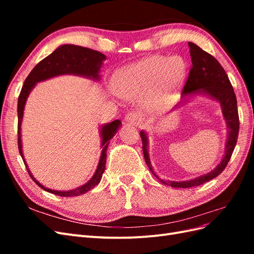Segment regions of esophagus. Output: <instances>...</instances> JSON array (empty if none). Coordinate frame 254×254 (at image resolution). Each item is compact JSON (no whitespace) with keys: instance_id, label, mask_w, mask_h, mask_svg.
<instances>
[{"instance_id":"obj_1","label":"esophagus","mask_w":254,"mask_h":254,"mask_svg":"<svg viewBox=\"0 0 254 254\" xmlns=\"http://www.w3.org/2000/svg\"><path fill=\"white\" fill-rule=\"evenodd\" d=\"M142 119V115L137 112H130L126 115L125 121L129 124H136V123H139Z\"/></svg>"}]
</instances>
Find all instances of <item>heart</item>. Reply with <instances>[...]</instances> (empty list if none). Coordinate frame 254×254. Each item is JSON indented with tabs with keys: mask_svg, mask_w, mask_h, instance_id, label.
Wrapping results in <instances>:
<instances>
[{
	"mask_svg": "<svg viewBox=\"0 0 254 254\" xmlns=\"http://www.w3.org/2000/svg\"><path fill=\"white\" fill-rule=\"evenodd\" d=\"M187 74V64L181 57L150 56L122 68L115 83L119 93L133 97L149 88V103L161 105L170 99L180 87Z\"/></svg>",
	"mask_w": 254,
	"mask_h": 254,
	"instance_id": "1",
	"label": "heart"
}]
</instances>
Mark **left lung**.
Listing matches in <instances>:
<instances>
[{
  "instance_id": "8db88e82",
  "label": "left lung",
  "mask_w": 254,
  "mask_h": 254,
  "mask_svg": "<svg viewBox=\"0 0 254 254\" xmlns=\"http://www.w3.org/2000/svg\"><path fill=\"white\" fill-rule=\"evenodd\" d=\"M190 53L191 57V66L189 73V77L182 91V97L193 94H207L217 101L220 106L222 114L227 122L228 127V140L226 144L225 155L221 162L210 173L203 176H199L195 179L187 181H163L161 182L167 184L172 188L188 189L191 187H198L214 178H216L226 168L228 162L231 159L232 152L237 142L238 130H240V119H238L237 102L234 90L231 82L229 80L228 75L224 67L220 65L218 61L215 59L211 54L206 53L193 42H189ZM143 143V153L145 162L149 167L151 173L157 177L149 161L147 151V135L144 131L140 132ZM159 178V177H157Z\"/></svg>"
}]
</instances>
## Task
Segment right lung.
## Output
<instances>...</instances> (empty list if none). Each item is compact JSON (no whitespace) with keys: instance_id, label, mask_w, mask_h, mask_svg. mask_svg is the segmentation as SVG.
I'll list each match as a JSON object with an SVG mask.
<instances>
[{"instance_id":"1","label":"right lung","mask_w":254,"mask_h":254,"mask_svg":"<svg viewBox=\"0 0 254 254\" xmlns=\"http://www.w3.org/2000/svg\"><path fill=\"white\" fill-rule=\"evenodd\" d=\"M106 59V56L104 54L99 53L97 51L91 50L88 48L78 47V45L73 44H64L54 51L51 55L42 59L39 64H38L33 70L28 74L26 77L24 84L21 89L20 95L18 98V147L20 155L23 159L26 170L37 186H39L44 190L50 191L52 194H55L57 196L61 197H74L82 195L87 193L90 190L93 189L95 186L99 183L102 179V176L105 172L106 166V159H107V147L109 145V140L117 133L119 127L121 126V121L115 120L109 124H106L102 126V155L101 159H99L98 166L95 171V174L93 177L83 186L71 190H54L51 189L44 188L42 184L38 182L29 172L27 164L23 157L22 151V142H21V124H22V118H23V111H24V106L26 103V99L30 93V91L36 86L37 82L43 81L45 79H49L55 76L64 75V74H74L83 76V77L92 78L94 80L99 79V71H101V66L103 64V61Z\"/></svg>"}]
</instances>
